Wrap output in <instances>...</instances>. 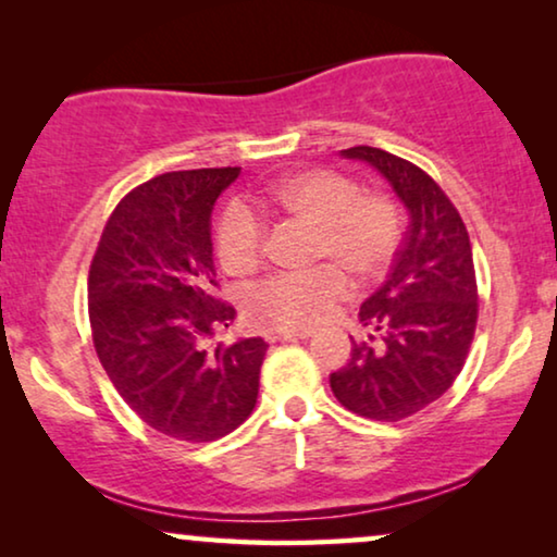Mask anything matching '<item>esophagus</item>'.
I'll return each instance as SVG.
<instances>
[{"mask_svg":"<svg viewBox=\"0 0 557 557\" xmlns=\"http://www.w3.org/2000/svg\"><path fill=\"white\" fill-rule=\"evenodd\" d=\"M311 330H269L263 334L269 342H294V339H309Z\"/></svg>","mask_w":557,"mask_h":557,"instance_id":"34e87169","label":"esophagus"}]
</instances>
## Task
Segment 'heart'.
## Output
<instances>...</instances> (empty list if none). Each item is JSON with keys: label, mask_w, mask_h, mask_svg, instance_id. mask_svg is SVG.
Masks as SVG:
<instances>
[{"label": "heart", "mask_w": 557, "mask_h": 557, "mask_svg": "<svg viewBox=\"0 0 557 557\" xmlns=\"http://www.w3.org/2000/svg\"><path fill=\"white\" fill-rule=\"evenodd\" d=\"M273 215L309 225L311 263L299 276H276L250 288L246 314L261 326H314L345 299L349 278L372 286L385 276L400 246V212L385 195L360 193L345 174L301 170L278 180L261 197ZM263 223L246 205L231 202L215 225V253L233 276L256 271L263 256Z\"/></svg>", "instance_id": "1"}]
</instances>
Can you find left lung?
Here are the masks:
<instances>
[{"instance_id":"1","label":"left lung","mask_w":557,"mask_h":557,"mask_svg":"<svg viewBox=\"0 0 557 557\" xmlns=\"http://www.w3.org/2000/svg\"><path fill=\"white\" fill-rule=\"evenodd\" d=\"M345 159L383 177L408 212L385 284L360 307L364 337L330 375L334 398L372 421H400L438 400L463 368L476 326V276L459 212L423 170L391 151L352 147Z\"/></svg>"}]
</instances>
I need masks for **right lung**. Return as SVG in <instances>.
<instances>
[{
    "label": "right lung",
    "instance_id": "1",
    "mask_svg": "<svg viewBox=\"0 0 557 557\" xmlns=\"http://www.w3.org/2000/svg\"><path fill=\"white\" fill-rule=\"evenodd\" d=\"M240 166L166 172L113 210L88 273V317L106 375L164 436L218 441L250 416L269 345L243 337L208 352L231 326L215 299L212 208Z\"/></svg>",
    "mask_w": 557,
    "mask_h": 557
}]
</instances>
